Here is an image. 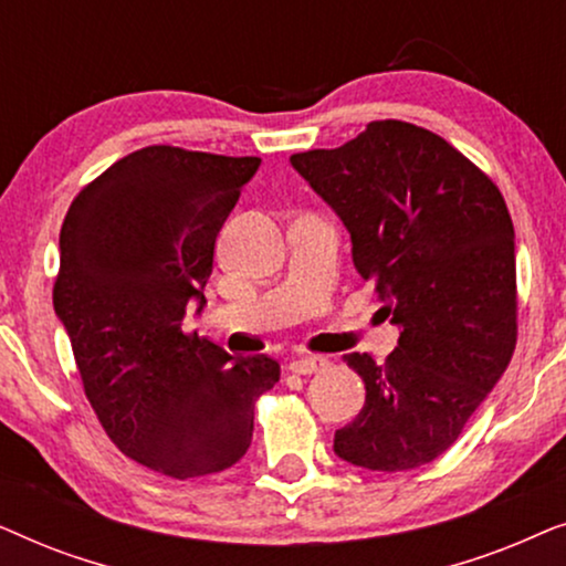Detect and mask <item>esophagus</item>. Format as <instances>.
I'll return each mask as SVG.
<instances>
[{
  "label": "esophagus",
  "instance_id": "obj_1",
  "mask_svg": "<svg viewBox=\"0 0 566 566\" xmlns=\"http://www.w3.org/2000/svg\"><path fill=\"white\" fill-rule=\"evenodd\" d=\"M327 368H329V358H324V355H301V358L289 363V370L296 376H312Z\"/></svg>",
  "mask_w": 566,
  "mask_h": 566
}]
</instances>
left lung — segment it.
Segmentation results:
<instances>
[{"label": "left lung", "mask_w": 566, "mask_h": 566, "mask_svg": "<svg viewBox=\"0 0 566 566\" xmlns=\"http://www.w3.org/2000/svg\"><path fill=\"white\" fill-rule=\"evenodd\" d=\"M291 165L350 231L353 260L401 335L386 363L345 355L366 384L335 453L407 471L446 453L505 374L517 343L515 231L492 177L446 138L374 120Z\"/></svg>", "instance_id": "left-lung-1"}]
</instances>
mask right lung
Listing matches in <instances>:
<instances>
[{"instance_id": "add662e5", "label": "right lung", "mask_w": 566, "mask_h": 566, "mask_svg": "<svg viewBox=\"0 0 566 566\" xmlns=\"http://www.w3.org/2000/svg\"><path fill=\"white\" fill-rule=\"evenodd\" d=\"M258 157L146 146L84 185L59 237L53 308L107 438L142 467L196 479L252 443L254 401L281 378L268 355L231 360L185 332L216 237Z\"/></svg>"}]
</instances>
